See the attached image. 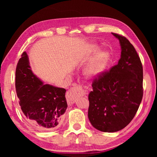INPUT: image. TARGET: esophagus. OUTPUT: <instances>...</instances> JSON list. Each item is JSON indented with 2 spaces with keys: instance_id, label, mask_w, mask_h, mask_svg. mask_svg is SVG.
I'll use <instances>...</instances> for the list:
<instances>
[{
  "instance_id": "obj_1",
  "label": "esophagus",
  "mask_w": 157,
  "mask_h": 157,
  "mask_svg": "<svg viewBox=\"0 0 157 157\" xmlns=\"http://www.w3.org/2000/svg\"><path fill=\"white\" fill-rule=\"evenodd\" d=\"M87 91L84 90L81 86H75L70 89V91L66 94V98H67L68 103L69 105H72L75 102V98L78 95H86Z\"/></svg>"
}]
</instances>
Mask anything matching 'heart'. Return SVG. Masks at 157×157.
<instances>
[{"label": "heart", "mask_w": 157, "mask_h": 157, "mask_svg": "<svg viewBox=\"0 0 157 157\" xmlns=\"http://www.w3.org/2000/svg\"><path fill=\"white\" fill-rule=\"evenodd\" d=\"M99 49V46L94 44L86 46L82 54V62H87L89 60ZM109 55L107 52L105 51L98 52L85 67L84 70V76L87 79H95L100 77L105 71Z\"/></svg>", "instance_id": "1"}]
</instances>
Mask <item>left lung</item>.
<instances>
[{
	"instance_id": "obj_1",
	"label": "left lung",
	"mask_w": 157,
	"mask_h": 157,
	"mask_svg": "<svg viewBox=\"0 0 157 157\" xmlns=\"http://www.w3.org/2000/svg\"><path fill=\"white\" fill-rule=\"evenodd\" d=\"M111 34L119 40L121 59L94 79L89 95V121L103 132L124 128L136 115L143 94V66L136 50L125 37Z\"/></svg>"
}]
</instances>
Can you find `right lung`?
<instances>
[{
	"instance_id": "1",
	"label": "right lung",
	"mask_w": 157,
	"mask_h": 157,
	"mask_svg": "<svg viewBox=\"0 0 157 157\" xmlns=\"http://www.w3.org/2000/svg\"><path fill=\"white\" fill-rule=\"evenodd\" d=\"M16 91L25 118L39 130L59 126L67 109L66 89L44 84L33 73L23 52L16 69Z\"/></svg>"
}]
</instances>
